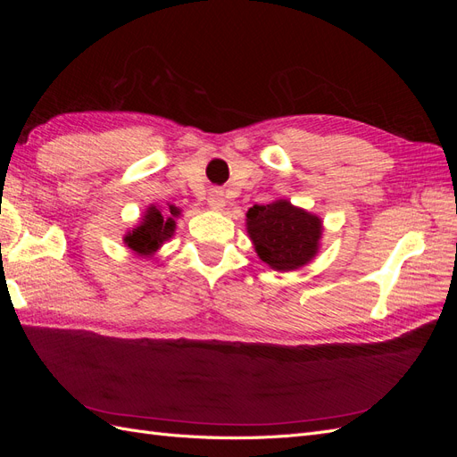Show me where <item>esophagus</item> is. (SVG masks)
Instances as JSON below:
<instances>
[{
	"label": "esophagus",
	"mask_w": 457,
	"mask_h": 457,
	"mask_svg": "<svg viewBox=\"0 0 457 457\" xmlns=\"http://www.w3.org/2000/svg\"><path fill=\"white\" fill-rule=\"evenodd\" d=\"M207 205H210L212 210H215V212L223 210V207H225L223 190H220V188H212L210 195H207Z\"/></svg>",
	"instance_id": "1"
}]
</instances>
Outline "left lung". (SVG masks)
Returning <instances> with one entry per match:
<instances>
[{"mask_svg":"<svg viewBox=\"0 0 457 457\" xmlns=\"http://www.w3.org/2000/svg\"><path fill=\"white\" fill-rule=\"evenodd\" d=\"M245 217L257 255L274 270L299 269L316 255L322 234L316 215L278 200L250 207Z\"/></svg>","mask_w":457,"mask_h":457,"instance_id":"8db88e82","label":"left lung"}]
</instances>
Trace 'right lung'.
<instances>
[{
	"label": "right lung",
	"instance_id": "right-lung-1",
	"mask_svg": "<svg viewBox=\"0 0 457 457\" xmlns=\"http://www.w3.org/2000/svg\"><path fill=\"white\" fill-rule=\"evenodd\" d=\"M181 215V210L175 205H170L168 210L160 212L156 205H150L143 219V223L133 228L123 242L128 247L139 255H152L158 247L173 237L175 219Z\"/></svg>",
	"mask_w": 457,
	"mask_h": 457
}]
</instances>
